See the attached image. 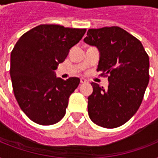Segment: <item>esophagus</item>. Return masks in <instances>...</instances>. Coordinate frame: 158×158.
<instances>
[{"instance_id":"1","label":"esophagus","mask_w":158,"mask_h":158,"mask_svg":"<svg viewBox=\"0 0 158 158\" xmlns=\"http://www.w3.org/2000/svg\"><path fill=\"white\" fill-rule=\"evenodd\" d=\"M87 82H88V80L86 79H84V78H81L80 79V83L81 84H84V83H87Z\"/></svg>"}]
</instances>
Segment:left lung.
<instances>
[{
    "label": "left lung",
    "mask_w": 158,
    "mask_h": 158,
    "mask_svg": "<svg viewBox=\"0 0 158 158\" xmlns=\"http://www.w3.org/2000/svg\"><path fill=\"white\" fill-rule=\"evenodd\" d=\"M84 41L98 48L100 60L97 71L109 81L106 89L91 83L89 117L102 127H119L142 103L149 81L148 55L139 39L117 26L89 29Z\"/></svg>",
    "instance_id": "1"
}]
</instances>
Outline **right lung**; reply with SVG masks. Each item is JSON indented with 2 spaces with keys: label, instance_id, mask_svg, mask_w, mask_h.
<instances>
[{
  "label": "right lung",
  "instance_id": "1",
  "mask_svg": "<svg viewBox=\"0 0 158 158\" xmlns=\"http://www.w3.org/2000/svg\"><path fill=\"white\" fill-rule=\"evenodd\" d=\"M86 28L40 24L21 36L10 55L13 91L21 110L33 122L51 125L65 114L80 79L55 76L57 65L81 40Z\"/></svg>",
  "mask_w": 158,
  "mask_h": 158
}]
</instances>
